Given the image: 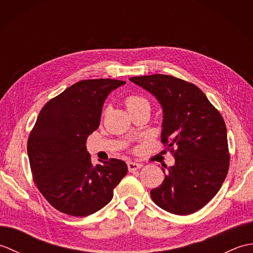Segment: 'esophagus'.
Instances as JSON below:
<instances>
[{
  "mask_svg": "<svg viewBox=\"0 0 253 253\" xmlns=\"http://www.w3.org/2000/svg\"><path fill=\"white\" fill-rule=\"evenodd\" d=\"M127 166H128V170L130 171V173H132V171H135V170H137V169H139L141 168V165L140 164H138V163H135V162H128L127 163Z\"/></svg>",
  "mask_w": 253,
  "mask_h": 253,
  "instance_id": "obj_1",
  "label": "esophagus"
}]
</instances>
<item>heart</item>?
Here are the masks:
<instances>
[{"label":"heart","mask_w":253,"mask_h":253,"mask_svg":"<svg viewBox=\"0 0 253 253\" xmlns=\"http://www.w3.org/2000/svg\"><path fill=\"white\" fill-rule=\"evenodd\" d=\"M125 103L128 111L130 113L132 112H136L139 110H151V104H150V102L148 99L144 98L142 95H139V94H130L128 95L127 98L125 99ZM105 113V111H104Z\"/></svg>","instance_id":"b5f03b06"}]
</instances>
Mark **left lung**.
Returning <instances> with one entry per match:
<instances>
[{
	"label": "left lung",
	"instance_id": "left-lung-1",
	"mask_svg": "<svg viewBox=\"0 0 253 253\" xmlns=\"http://www.w3.org/2000/svg\"><path fill=\"white\" fill-rule=\"evenodd\" d=\"M151 92L163 107L161 141L175 158L162 169L165 178L150 195L161 209L189 215L216 195L229 169L225 122L196 84L169 75L129 78Z\"/></svg>",
	"mask_w": 253,
	"mask_h": 253
}]
</instances>
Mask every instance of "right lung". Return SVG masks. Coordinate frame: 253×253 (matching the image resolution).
Wrapping results in <instances>:
<instances>
[{
    "label": "right lung",
    "instance_id": "add662e5",
    "mask_svg": "<svg viewBox=\"0 0 253 253\" xmlns=\"http://www.w3.org/2000/svg\"><path fill=\"white\" fill-rule=\"evenodd\" d=\"M126 82L88 79L74 84L42 107L28 152L32 178L47 202L62 213L87 216L105 207L127 174L124 161L92 166L87 138L100 125L106 96Z\"/></svg>",
    "mask_w": 253,
    "mask_h": 253
}]
</instances>
